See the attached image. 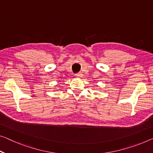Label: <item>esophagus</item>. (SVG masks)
Returning <instances> with one entry per match:
<instances>
[{"label": "esophagus", "mask_w": 153, "mask_h": 153, "mask_svg": "<svg viewBox=\"0 0 153 153\" xmlns=\"http://www.w3.org/2000/svg\"><path fill=\"white\" fill-rule=\"evenodd\" d=\"M76 77H82V74L81 73H77V74H76Z\"/></svg>", "instance_id": "esophagus-1"}]
</instances>
